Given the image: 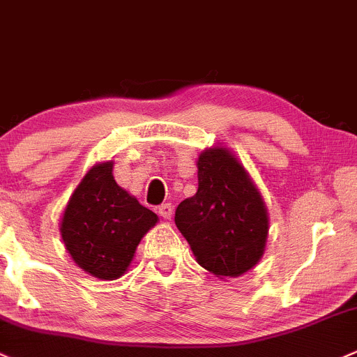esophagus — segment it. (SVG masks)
Wrapping results in <instances>:
<instances>
[{
  "mask_svg": "<svg viewBox=\"0 0 357 357\" xmlns=\"http://www.w3.org/2000/svg\"><path fill=\"white\" fill-rule=\"evenodd\" d=\"M159 215L162 218H166V220H169L172 217V205L171 203H162V205L159 206Z\"/></svg>",
  "mask_w": 357,
  "mask_h": 357,
  "instance_id": "esophagus-1",
  "label": "esophagus"
}]
</instances>
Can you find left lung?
<instances>
[{"instance_id": "8db88e82", "label": "left lung", "mask_w": 357, "mask_h": 357, "mask_svg": "<svg viewBox=\"0 0 357 357\" xmlns=\"http://www.w3.org/2000/svg\"><path fill=\"white\" fill-rule=\"evenodd\" d=\"M174 222L198 264L217 276H241L264 252L269 227L264 202L227 149L199 155L197 195L179 203Z\"/></svg>"}]
</instances>
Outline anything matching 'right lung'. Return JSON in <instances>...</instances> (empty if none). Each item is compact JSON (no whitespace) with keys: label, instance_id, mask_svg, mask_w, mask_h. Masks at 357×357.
<instances>
[{"label":"right lung","instance_id":"add662e5","mask_svg":"<svg viewBox=\"0 0 357 357\" xmlns=\"http://www.w3.org/2000/svg\"><path fill=\"white\" fill-rule=\"evenodd\" d=\"M113 162L98 164L74 190L61 223L62 241L74 262L100 280L127 271L140 238L158 215L116 185Z\"/></svg>","mask_w":357,"mask_h":357}]
</instances>
